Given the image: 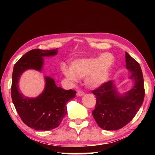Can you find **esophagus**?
<instances>
[{"label": "esophagus", "instance_id": "obj_1", "mask_svg": "<svg viewBox=\"0 0 155 155\" xmlns=\"http://www.w3.org/2000/svg\"><path fill=\"white\" fill-rule=\"evenodd\" d=\"M84 92L83 91H81V90H78V91H77V96H83L84 95Z\"/></svg>", "mask_w": 155, "mask_h": 155}]
</instances>
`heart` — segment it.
<instances>
[{
  "label": "heart",
  "mask_w": 155,
  "mask_h": 155,
  "mask_svg": "<svg viewBox=\"0 0 155 155\" xmlns=\"http://www.w3.org/2000/svg\"><path fill=\"white\" fill-rule=\"evenodd\" d=\"M114 63V57L111 54L104 53L98 57L75 60L70 68L64 65L61 70L65 77L72 82H76L77 77L85 78L87 86L95 88L108 80Z\"/></svg>",
  "instance_id": "1"
}]
</instances>
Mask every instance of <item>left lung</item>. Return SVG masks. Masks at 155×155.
I'll list each match as a JSON object with an SVG mask.
<instances>
[{"mask_svg":"<svg viewBox=\"0 0 155 155\" xmlns=\"http://www.w3.org/2000/svg\"><path fill=\"white\" fill-rule=\"evenodd\" d=\"M126 67L134 86L124 95L117 92L114 81H109L92 91L96 96V107L92 115L104 130H118L128 124L143 103L145 90L142 71L139 63L126 52Z\"/></svg>","mask_w":155,"mask_h":155,"instance_id":"1","label":"left lung"}]
</instances>
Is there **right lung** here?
<instances>
[{"mask_svg":"<svg viewBox=\"0 0 155 155\" xmlns=\"http://www.w3.org/2000/svg\"><path fill=\"white\" fill-rule=\"evenodd\" d=\"M57 53V48L31 50L18 60L13 70L12 102L22 122L36 130H49L59 127L67 114L65 104L74 98L76 91L58 87L53 78L45 77L46 85L43 92L36 98H28L20 92L18 83L25 70L34 69L41 72L43 57L53 56Z\"/></svg>","mask_w":155,"mask_h":155,"instance_id":"obj_1","label":"right lung"}]
</instances>
